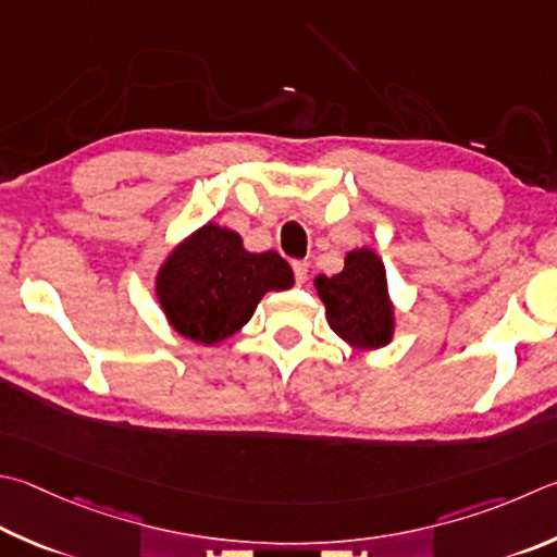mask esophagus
Here are the masks:
<instances>
[{"mask_svg":"<svg viewBox=\"0 0 557 557\" xmlns=\"http://www.w3.org/2000/svg\"><path fill=\"white\" fill-rule=\"evenodd\" d=\"M292 270H295L297 285H305L307 277H309V262L307 260H295V262H292Z\"/></svg>","mask_w":557,"mask_h":557,"instance_id":"1","label":"esophagus"}]
</instances>
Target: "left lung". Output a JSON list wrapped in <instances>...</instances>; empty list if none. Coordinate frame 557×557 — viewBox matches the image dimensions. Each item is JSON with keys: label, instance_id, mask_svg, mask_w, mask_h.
Masks as SVG:
<instances>
[{"label": "left lung", "instance_id": "8db88e82", "mask_svg": "<svg viewBox=\"0 0 557 557\" xmlns=\"http://www.w3.org/2000/svg\"><path fill=\"white\" fill-rule=\"evenodd\" d=\"M313 287L331 331L350 348L389 346L397 329V307L389 297L387 270L375 250L368 246L348 250L338 275H317Z\"/></svg>", "mask_w": 557, "mask_h": 557}]
</instances>
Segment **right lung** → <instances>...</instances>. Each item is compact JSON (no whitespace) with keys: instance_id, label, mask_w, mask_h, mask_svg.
Here are the masks:
<instances>
[{"instance_id":"add662e5","label":"right lung","mask_w":557,"mask_h":557,"mask_svg":"<svg viewBox=\"0 0 557 557\" xmlns=\"http://www.w3.org/2000/svg\"><path fill=\"white\" fill-rule=\"evenodd\" d=\"M292 285L295 275L280 252H250L236 231L209 221L160 262L156 299L182 338L219 346L246 326L268 292Z\"/></svg>"}]
</instances>
